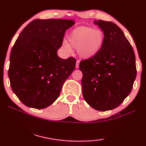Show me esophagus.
I'll list each match as a JSON object with an SVG mask.
<instances>
[{
  "mask_svg": "<svg viewBox=\"0 0 146 146\" xmlns=\"http://www.w3.org/2000/svg\"><path fill=\"white\" fill-rule=\"evenodd\" d=\"M79 62H80V61H79V60H77L76 64V68H79Z\"/></svg>",
  "mask_w": 146,
  "mask_h": 146,
  "instance_id": "34e87169",
  "label": "esophagus"
}]
</instances>
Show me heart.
Wrapping results in <instances>:
<instances>
[{
    "label": "heart",
    "mask_w": 146,
    "mask_h": 146,
    "mask_svg": "<svg viewBox=\"0 0 146 146\" xmlns=\"http://www.w3.org/2000/svg\"><path fill=\"white\" fill-rule=\"evenodd\" d=\"M105 35L101 30L89 27H79L72 32L69 41L72 46L76 49L81 57L90 58L97 54L103 47ZM64 48L70 51V45L64 41Z\"/></svg>",
    "instance_id": "1"
}]
</instances>
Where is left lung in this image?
<instances>
[{
    "instance_id": "1",
    "label": "left lung",
    "mask_w": 146,
    "mask_h": 146,
    "mask_svg": "<svg viewBox=\"0 0 146 146\" xmlns=\"http://www.w3.org/2000/svg\"><path fill=\"white\" fill-rule=\"evenodd\" d=\"M94 23L105 35L101 50L92 58L81 60L82 94L90 107L101 111L112 110L131 92L137 74L133 48L123 32L113 22Z\"/></svg>"
}]
</instances>
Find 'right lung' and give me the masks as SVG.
Returning <instances> with one entry per match:
<instances>
[{"instance_id":"obj_1","label":"right lung","mask_w":146,"mask_h":146,"mask_svg":"<svg viewBox=\"0 0 146 146\" xmlns=\"http://www.w3.org/2000/svg\"><path fill=\"white\" fill-rule=\"evenodd\" d=\"M70 19H35L23 29L10 55L8 72L11 86L27 107L44 109L59 96L62 85L74 70L73 57L57 54Z\"/></svg>"}]
</instances>
